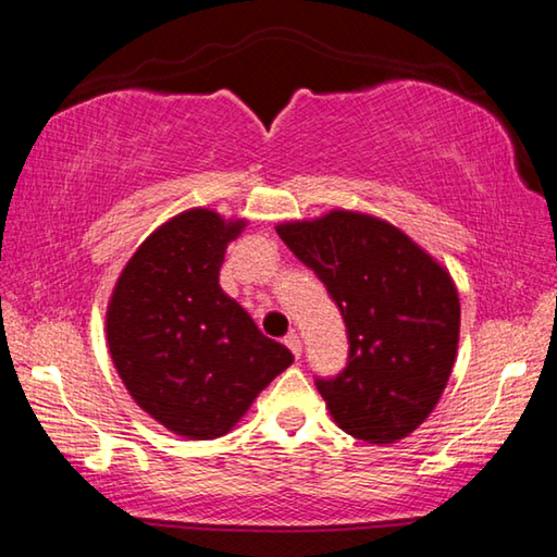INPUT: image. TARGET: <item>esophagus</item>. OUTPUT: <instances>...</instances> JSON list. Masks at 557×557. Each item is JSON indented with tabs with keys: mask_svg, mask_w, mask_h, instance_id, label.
<instances>
[{
	"mask_svg": "<svg viewBox=\"0 0 557 557\" xmlns=\"http://www.w3.org/2000/svg\"><path fill=\"white\" fill-rule=\"evenodd\" d=\"M285 344H287V348L292 354H295L297 358L301 356V338L297 336V334H289V336H285Z\"/></svg>",
	"mask_w": 557,
	"mask_h": 557,
	"instance_id": "1",
	"label": "esophagus"
}]
</instances>
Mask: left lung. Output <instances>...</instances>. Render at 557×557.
Wrapping results in <instances>:
<instances>
[{"label": "left lung", "mask_w": 557, "mask_h": 557, "mask_svg": "<svg viewBox=\"0 0 557 557\" xmlns=\"http://www.w3.org/2000/svg\"><path fill=\"white\" fill-rule=\"evenodd\" d=\"M275 231L342 309L348 366L317 383L332 420L371 445L408 437L455 369L461 309L449 270L373 213L332 209Z\"/></svg>", "instance_id": "obj_1"}]
</instances>
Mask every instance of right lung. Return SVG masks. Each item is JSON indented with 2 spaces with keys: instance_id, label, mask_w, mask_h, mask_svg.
Returning a JSON list of instances; mask_svg holds the SVG:
<instances>
[{
  "instance_id": "right-lung-1",
  "label": "right lung",
  "mask_w": 557,
  "mask_h": 557,
  "mask_svg": "<svg viewBox=\"0 0 557 557\" xmlns=\"http://www.w3.org/2000/svg\"><path fill=\"white\" fill-rule=\"evenodd\" d=\"M245 225L203 206L172 215L127 260L108 299L106 338L120 381L178 437L228 435L295 361L219 285L225 248Z\"/></svg>"
}]
</instances>
